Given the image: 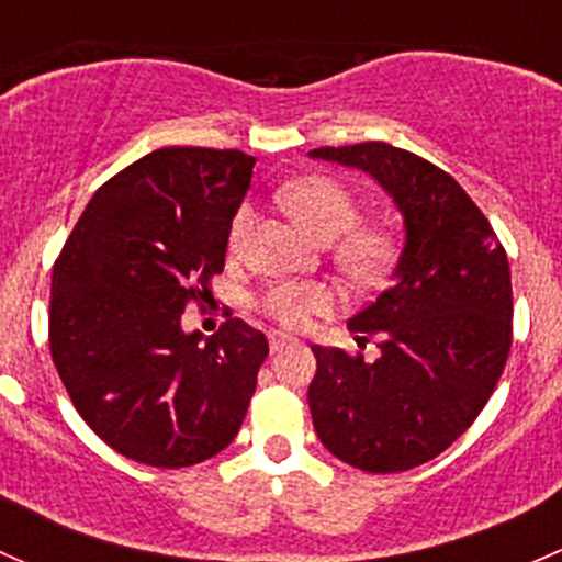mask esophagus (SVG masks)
Here are the masks:
<instances>
[{
	"label": "esophagus",
	"instance_id": "obj_1",
	"mask_svg": "<svg viewBox=\"0 0 562 562\" xmlns=\"http://www.w3.org/2000/svg\"><path fill=\"white\" fill-rule=\"evenodd\" d=\"M291 342H293V339L285 337V334H269V348L274 350V353H277V350L285 348V345H291Z\"/></svg>",
	"mask_w": 562,
	"mask_h": 562
}]
</instances>
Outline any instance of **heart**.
Segmentation results:
<instances>
[{
    "label": "heart",
    "instance_id": "1",
    "mask_svg": "<svg viewBox=\"0 0 562 562\" xmlns=\"http://www.w3.org/2000/svg\"><path fill=\"white\" fill-rule=\"evenodd\" d=\"M280 201L310 234L323 241L342 236L337 245V260L353 280H375L386 269L391 249V234L381 225H356L359 203L353 192L328 176H302L288 181L280 190ZM255 225L252 203L236 209L228 228L231 252H241ZM331 307V293L315 282H274L260 296V310L274 317L285 328L307 326L310 317L326 313Z\"/></svg>",
    "mask_w": 562,
    "mask_h": 562
}]
</instances>
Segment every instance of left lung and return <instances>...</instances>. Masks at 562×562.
I'll return each instance as SVG.
<instances>
[{"label": "left lung", "mask_w": 562, "mask_h": 562, "mask_svg": "<svg viewBox=\"0 0 562 562\" xmlns=\"http://www.w3.org/2000/svg\"><path fill=\"white\" fill-rule=\"evenodd\" d=\"M310 157L370 173L405 220L391 285L348 321L381 356L313 353L310 411L321 443L367 473L429 462L484 411L512 350V271L490 220L432 162L367 140Z\"/></svg>", "instance_id": "8db88e82"}]
</instances>
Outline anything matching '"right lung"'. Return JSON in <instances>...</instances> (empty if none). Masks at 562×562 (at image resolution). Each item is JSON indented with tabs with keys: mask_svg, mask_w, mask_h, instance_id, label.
<instances>
[{
	"mask_svg": "<svg viewBox=\"0 0 562 562\" xmlns=\"http://www.w3.org/2000/svg\"><path fill=\"white\" fill-rule=\"evenodd\" d=\"M255 157L166 146L108 179L50 277L48 342L83 422L113 451L190 468L239 432L269 342L231 317L201 342L181 313L209 296Z\"/></svg>",
	"mask_w": 562,
	"mask_h": 562,
	"instance_id": "right-lung-1",
	"label": "right lung"
}]
</instances>
